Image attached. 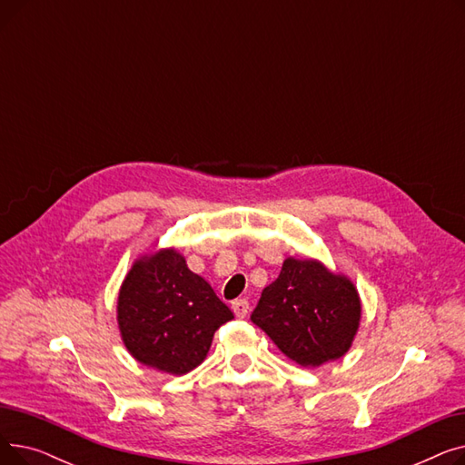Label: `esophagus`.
<instances>
[{
    "label": "esophagus",
    "mask_w": 465,
    "mask_h": 465,
    "mask_svg": "<svg viewBox=\"0 0 465 465\" xmlns=\"http://www.w3.org/2000/svg\"><path fill=\"white\" fill-rule=\"evenodd\" d=\"M232 309H233L237 319H245L247 312H249V302L247 300H235V302H232Z\"/></svg>",
    "instance_id": "obj_1"
}]
</instances>
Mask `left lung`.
Listing matches in <instances>:
<instances>
[{
  "label": "left lung",
  "mask_w": 465,
  "mask_h": 465,
  "mask_svg": "<svg viewBox=\"0 0 465 465\" xmlns=\"http://www.w3.org/2000/svg\"><path fill=\"white\" fill-rule=\"evenodd\" d=\"M356 286L316 260L286 258L279 277L265 286L251 321L303 368L343 356L360 326Z\"/></svg>",
  "instance_id": "left-lung-1"
}]
</instances>
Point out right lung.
I'll return each mask as SVG.
<instances>
[{
	"mask_svg": "<svg viewBox=\"0 0 465 465\" xmlns=\"http://www.w3.org/2000/svg\"><path fill=\"white\" fill-rule=\"evenodd\" d=\"M116 312L130 354L171 375L198 368L214 331L233 319L211 284L192 273L173 249L134 263L120 286Z\"/></svg>",
	"mask_w": 465,
	"mask_h": 465,
	"instance_id": "obj_1",
	"label": "right lung"
}]
</instances>
